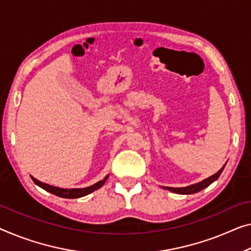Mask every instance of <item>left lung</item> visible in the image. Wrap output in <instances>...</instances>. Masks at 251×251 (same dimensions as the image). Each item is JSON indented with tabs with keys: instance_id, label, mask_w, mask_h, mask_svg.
Instances as JSON below:
<instances>
[{
	"instance_id": "left-lung-1",
	"label": "left lung",
	"mask_w": 251,
	"mask_h": 251,
	"mask_svg": "<svg viewBox=\"0 0 251 251\" xmlns=\"http://www.w3.org/2000/svg\"><path fill=\"white\" fill-rule=\"evenodd\" d=\"M226 164H224V166L215 175H213V176H211V177L204 179L203 181L197 182V184H194V185H190V186H187V187H179V188H175V187H162V188L170 190V192L176 193V194H181V195H189V194L198 193V192H201V189L206 188V187H208L209 185L212 184V182H214L216 179L220 177V175L222 174V171L224 169V167H226Z\"/></svg>"
}]
</instances>
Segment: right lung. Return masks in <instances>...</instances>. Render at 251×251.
<instances>
[{
  "label": "right lung",
  "mask_w": 251,
  "mask_h": 251,
  "mask_svg": "<svg viewBox=\"0 0 251 251\" xmlns=\"http://www.w3.org/2000/svg\"><path fill=\"white\" fill-rule=\"evenodd\" d=\"M107 178H108V176H107V177H104L102 180L96 182V184L92 185V186L85 187V188L65 189V188H58V187H55V186H50L48 184H44V182L37 180L36 178L31 177L33 182H35L37 186H39L40 188H43V189L46 190V192H50L51 194H54V195H56V196L63 197V198H78V197H83L85 195H88V194L95 192V190L99 189L100 187L103 186V184L107 180Z\"/></svg>",
  "instance_id": "right-lung-1"
}]
</instances>
